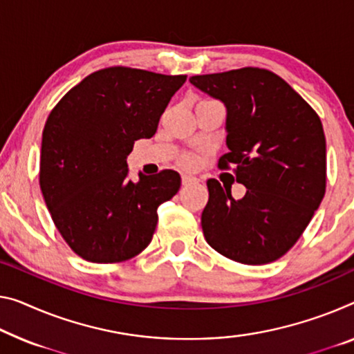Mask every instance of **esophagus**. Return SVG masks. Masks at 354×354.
<instances>
[{"mask_svg":"<svg viewBox=\"0 0 354 354\" xmlns=\"http://www.w3.org/2000/svg\"><path fill=\"white\" fill-rule=\"evenodd\" d=\"M196 180H198V178H196L194 176H189V174H182V183L183 185H189V183H193Z\"/></svg>","mask_w":354,"mask_h":354,"instance_id":"obj_1","label":"esophagus"}]
</instances>
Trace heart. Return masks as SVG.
Listing matches in <instances>:
<instances>
[{"label":"heart","mask_w":354,"mask_h":354,"mask_svg":"<svg viewBox=\"0 0 354 354\" xmlns=\"http://www.w3.org/2000/svg\"><path fill=\"white\" fill-rule=\"evenodd\" d=\"M182 165L192 167V166L194 165V158H193V156H183V158H182Z\"/></svg>","instance_id":"b5f03b06"}]
</instances>
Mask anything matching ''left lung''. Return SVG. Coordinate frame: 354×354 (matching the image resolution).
<instances>
[{
    "label": "left lung",
    "instance_id": "obj_1",
    "mask_svg": "<svg viewBox=\"0 0 354 354\" xmlns=\"http://www.w3.org/2000/svg\"><path fill=\"white\" fill-rule=\"evenodd\" d=\"M189 82L225 102L220 169L234 167L242 199L209 178L201 225L209 245L242 264L279 259L306 231L326 193V138L318 113L283 79L263 68L193 75ZM225 186V185H223Z\"/></svg>",
    "mask_w": 354,
    "mask_h": 354
}]
</instances>
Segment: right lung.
Here are the masks:
<instances>
[{"instance_id":"obj_1","label":"right lung","mask_w":354,"mask_h":354,"mask_svg":"<svg viewBox=\"0 0 354 354\" xmlns=\"http://www.w3.org/2000/svg\"><path fill=\"white\" fill-rule=\"evenodd\" d=\"M187 75L112 66L86 75L52 109L42 131L39 185L64 242L90 263H122L153 237L158 207L180 188L165 169L128 177L127 156L158 122Z\"/></svg>"}]
</instances>
